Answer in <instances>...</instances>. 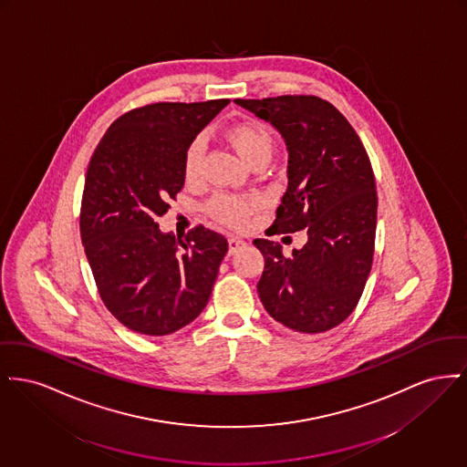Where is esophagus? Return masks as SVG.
<instances>
[{
	"label": "esophagus",
	"instance_id": "1",
	"mask_svg": "<svg viewBox=\"0 0 467 467\" xmlns=\"http://www.w3.org/2000/svg\"><path fill=\"white\" fill-rule=\"evenodd\" d=\"M245 245H247V244H245L244 240L231 236V238H229V254H234V252H238L240 248H244Z\"/></svg>",
	"mask_w": 467,
	"mask_h": 467
}]
</instances>
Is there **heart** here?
<instances>
[{
  "instance_id": "heart-1",
  "label": "heart",
  "mask_w": 467,
  "mask_h": 467,
  "mask_svg": "<svg viewBox=\"0 0 467 467\" xmlns=\"http://www.w3.org/2000/svg\"><path fill=\"white\" fill-rule=\"evenodd\" d=\"M225 139L236 150V153L250 165L266 164L274 153V134L266 125L255 119L234 123L225 130ZM202 157H204V140L201 138L193 139L183 159V174L187 182H193L199 178ZM255 206H257L255 197L217 193L208 201L206 212L213 219L219 220L229 227L242 229L247 225Z\"/></svg>"
}]
</instances>
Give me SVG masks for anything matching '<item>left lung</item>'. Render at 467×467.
Listing matches in <instances>:
<instances>
[{"label": "left lung", "instance_id": "obj_1", "mask_svg": "<svg viewBox=\"0 0 467 467\" xmlns=\"http://www.w3.org/2000/svg\"><path fill=\"white\" fill-rule=\"evenodd\" d=\"M234 102L272 123L287 146L275 234L306 231L291 257L272 240H254L265 257L259 298L295 333L328 331L351 316L372 268L378 193L368 155L349 121L319 97Z\"/></svg>", "mask_w": 467, "mask_h": 467}]
</instances>
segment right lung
<instances>
[{
    "mask_svg": "<svg viewBox=\"0 0 467 467\" xmlns=\"http://www.w3.org/2000/svg\"><path fill=\"white\" fill-rule=\"evenodd\" d=\"M229 104L159 102L119 116L86 171L81 240L102 302L127 328L169 335L202 312L227 240L204 225L185 240L162 233L183 189V159L195 136Z\"/></svg>",
    "mask_w": 467,
    "mask_h": 467,
    "instance_id": "add662e5",
    "label": "right lung"
}]
</instances>
